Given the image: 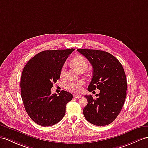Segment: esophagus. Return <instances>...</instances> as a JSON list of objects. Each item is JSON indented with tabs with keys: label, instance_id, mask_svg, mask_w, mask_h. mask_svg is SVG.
<instances>
[{
	"label": "esophagus",
	"instance_id": "esophagus-1",
	"mask_svg": "<svg viewBox=\"0 0 148 148\" xmlns=\"http://www.w3.org/2000/svg\"><path fill=\"white\" fill-rule=\"evenodd\" d=\"M74 98L75 99H80L81 98V96L80 95H74Z\"/></svg>",
	"mask_w": 148,
	"mask_h": 148
}]
</instances>
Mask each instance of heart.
Listing matches in <instances>:
<instances>
[{"label":"heart","instance_id":"obj_1","mask_svg":"<svg viewBox=\"0 0 148 148\" xmlns=\"http://www.w3.org/2000/svg\"><path fill=\"white\" fill-rule=\"evenodd\" d=\"M71 64L79 71H81L84 68H86V69L88 66V62L85 58L79 55L75 56L71 60ZM64 73H65V67L63 66L60 71L61 76L63 77ZM84 85L85 82L83 80L71 81L66 84L64 87H65L66 90L68 91L74 93H80L83 91Z\"/></svg>","mask_w":148,"mask_h":148}]
</instances>
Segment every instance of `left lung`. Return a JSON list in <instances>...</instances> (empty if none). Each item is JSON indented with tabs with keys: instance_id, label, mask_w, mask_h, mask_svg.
Masks as SVG:
<instances>
[{
	"instance_id": "obj_1",
	"label": "left lung",
	"mask_w": 148,
	"mask_h": 148,
	"mask_svg": "<svg viewBox=\"0 0 148 148\" xmlns=\"http://www.w3.org/2000/svg\"><path fill=\"white\" fill-rule=\"evenodd\" d=\"M93 67V78L88 90H100L94 99L85 95L88 104L84 109L85 119L98 126L110 124L117 117L125 102L126 77L121 63L109 53L97 49H78Z\"/></svg>"
}]
</instances>
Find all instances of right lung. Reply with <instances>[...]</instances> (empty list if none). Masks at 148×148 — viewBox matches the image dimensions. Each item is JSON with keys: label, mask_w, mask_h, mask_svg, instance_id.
<instances>
[{"label": "right lung", "mask_w": 148, "mask_h": 148, "mask_svg": "<svg viewBox=\"0 0 148 148\" xmlns=\"http://www.w3.org/2000/svg\"><path fill=\"white\" fill-rule=\"evenodd\" d=\"M74 49L46 50L38 53L25 65L21 78V94L29 116L41 126L57 124L65 114L66 106L73 98L62 90L51 94L54 83Z\"/></svg>", "instance_id": "1"}]
</instances>
